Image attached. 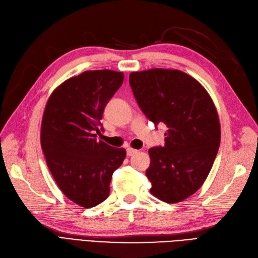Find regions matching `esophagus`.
Instances as JSON below:
<instances>
[{"instance_id": "34e87169", "label": "esophagus", "mask_w": 258, "mask_h": 258, "mask_svg": "<svg viewBox=\"0 0 258 258\" xmlns=\"http://www.w3.org/2000/svg\"><path fill=\"white\" fill-rule=\"evenodd\" d=\"M137 153V150H135V149H132V148H127L126 149V154L127 156H133L134 154Z\"/></svg>"}]
</instances>
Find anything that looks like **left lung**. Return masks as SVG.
<instances>
[{"mask_svg":"<svg viewBox=\"0 0 258 258\" xmlns=\"http://www.w3.org/2000/svg\"><path fill=\"white\" fill-rule=\"evenodd\" d=\"M130 85L146 117L165 124V145L149 150L150 192L173 204L193 195L209 174L221 141L211 97L193 77L177 70L153 69L130 75Z\"/></svg>","mask_w":258,"mask_h":258,"instance_id":"8db88e82","label":"left lung"}]
</instances>
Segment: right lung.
<instances>
[{
  "label": "right lung",
  "mask_w": 258,
  "mask_h": 258,
  "mask_svg": "<svg viewBox=\"0 0 258 258\" xmlns=\"http://www.w3.org/2000/svg\"><path fill=\"white\" fill-rule=\"evenodd\" d=\"M123 79V73L109 70L84 72L57 87L45 108L40 143L48 168L63 194L81 207L109 196L112 173L125 159L123 148L95 138Z\"/></svg>",
  "instance_id": "obj_1"
}]
</instances>
